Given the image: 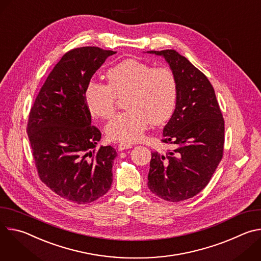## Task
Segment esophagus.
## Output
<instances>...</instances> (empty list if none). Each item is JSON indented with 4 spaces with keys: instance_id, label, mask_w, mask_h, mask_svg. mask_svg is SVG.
Segmentation results:
<instances>
[{
    "instance_id": "1",
    "label": "esophagus",
    "mask_w": 261,
    "mask_h": 261,
    "mask_svg": "<svg viewBox=\"0 0 261 261\" xmlns=\"http://www.w3.org/2000/svg\"><path fill=\"white\" fill-rule=\"evenodd\" d=\"M131 147H132V144L127 143V142H121L118 145V150L119 151H124V150H127V148H131Z\"/></svg>"
}]
</instances>
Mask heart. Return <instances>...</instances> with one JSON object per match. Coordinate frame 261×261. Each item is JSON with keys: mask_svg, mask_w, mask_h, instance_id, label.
Masks as SVG:
<instances>
[{"mask_svg": "<svg viewBox=\"0 0 261 261\" xmlns=\"http://www.w3.org/2000/svg\"><path fill=\"white\" fill-rule=\"evenodd\" d=\"M107 85L91 82L85 90L90 113L109 119L116 110L117 97L124 96V113L116 116L105 128L109 140L135 142L148 124L167 122L175 109L177 81L170 68L157 67L135 59H127L106 72Z\"/></svg>", "mask_w": 261, "mask_h": 261, "instance_id": "b5f03b06", "label": "heart"}]
</instances>
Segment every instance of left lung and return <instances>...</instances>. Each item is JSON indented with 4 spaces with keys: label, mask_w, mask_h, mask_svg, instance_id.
<instances>
[{
    "label": "left lung",
    "mask_w": 261,
    "mask_h": 261,
    "mask_svg": "<svg viewBox=\"0 0 261 261\" xmlns=\"http://www.w3.org/2000/svg\"><path fill=\"white\" fill-rule=\"evenodd\" d=\"M146 53L164 58L177 81L175 109L162 139L174 144V150L152 153L147 187L158 197L177 202L208 184L223 156L224 120L213 86L188 59L173 49Z\"/></svg>",
    "instance_id": "8db88e82"
}]
</instances>
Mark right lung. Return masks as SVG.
<instances>
[{
  "mask_svg": "<svg viewBox=\"0 0 261 261\" xmlns=\"http://www.w3.org/2000/svg\"><path fill=\"white\" fill-rule=\"evenodd\" d=\"M117 51L86 46L65 54L37 96L28 123L33 157L41 180L59 196L90 203L110 189L113 146L96 145L101 132L92 126L85 90L105 60Z\"/></svg>",
  "mask_w": 261,
  "mask_h": 261,
  "instance_id": "1",
  "label": "right lung"
}]
</instances>
